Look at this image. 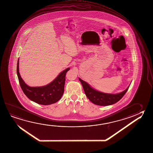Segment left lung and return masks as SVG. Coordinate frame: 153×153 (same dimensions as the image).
<instances>
[{
	"label": "left lung",
	"mask_w": 153,
	"mask_h": 153,
	"mask_svg": "<svg viewBox=\"0 0 153 153\" xmlns=\"http://www.w3.org/2000/svg\"><path fill=\"white\" fill-rule=\"evenodd\" d=\"M86 96L94 104L100 106H107L115 104L120 100L128 89V86L123 92L118 94H108L100 92L92 88L85 81L79 78Z\"/></svg>",
	"instance_id": "1"
}]
</instances>
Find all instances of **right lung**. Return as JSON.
Returning <instances> with one entry per match:
<instances>
[{
  "instance_id": "add662e5",
  "label": "right lung",
  "mask_w": 153,
  "mask_h": 153,
  "mask_svg": "<svg viewBox=\"0 0 153 153\" xmlns=\"http://www.w3.org/2000/svg\"><path fill=\"white\" fill-rule=\"evenodd\" d=\"M68 68L59 74L51 83L41 87H30L22 80L19 72V59L17 63L16 72L20 85L25 94L31 100L39 104L51 105L59 101L64 93L66 73Z\"/></svg>"
}]
</instances>
